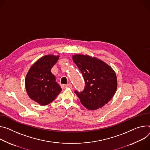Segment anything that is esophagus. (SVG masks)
<instances>
[{
    "label": "esophagus",
    "instance_id": "1",
    "mask_svg": "<svg viewBox=\"0 0 150 150\" xmlns=\"http://www.w3.org/2000/svg\"><path fill=\"white\" fill-rule=\"evenodd\" d=\"M62 88H67V87H69V88H71L72 87V85L71 84H68L67 85H64V84H62L61 86Z\"/></svg>",
    "mask_w": 150,
    "mask_h": 150
}]
</instances>
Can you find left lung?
<instances>
[{
	"mask_svg": "<svg viewBox=\"0 0 150 150\" xmlns=\"http://www.w3.org/2000/svg\"><path fill=\"white\" fill-rule=\"evenodd\" d=\"M72 59L85 81L86 86L82 91L75 90L81 103L90 110L103 106L117 90L115 73L110 66L96 58L75 55Z\"/></svg>",
	"mask_w": 150,
	"mask_h": 150,
	"instance_id": "obj_1",
	"label": "left lung"
}]
</instances>
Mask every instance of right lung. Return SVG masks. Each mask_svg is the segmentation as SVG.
<instances>
[{
  "label": "right lung",
  "instance_id": "right-lung-1",
  "mask_svg": "<svg viewBox=\"0 0 150 150\" xmlns=\"http://www.w3.org/2000/svg\"><path fill=\"white\" fill-rule=\"evenodd\" d=\"M59 56H45L30 68L26 75L25 85L30 98L40 105L52 102L61 92V87L56 82L51 68L59 60Z\"/></svg>",
  "mask_w": 150,
  "mask_h": 150
}]
</instances>
